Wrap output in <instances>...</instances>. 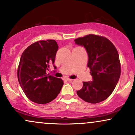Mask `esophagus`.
<instances>
[{
    "label": "esophagus",
    "instance_id": "1",
    "mask_svg": "<svg viewBox=\"0 0 135 135\" xmlns=\"http://www.w3.org/2000/svg\"><path fill=\"white\" fill-rule=\"evenodd\" d=\"M66 80L68 81H73V80H71V79H69V78H66Z\"/></svg>",
    "mask_w": 135,
    "mask_h": 135
}]
</instances>
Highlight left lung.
<instances>
[{
	"mask_svg": "<svg viewBox=\"0 0 135 135\" xmlns=\"http://www.w3.org/2000/svg\"><path fill=\"white\" fill-rule=\"evenodd\" d=\"M74 42L86 49L87 66L93 78L91 81L83 82L78 95L91 104L102 102L111 95L119 80L121 65L118 50L108 39L95 35L78 38Z\"/></svg>",
	"mask_w": 135,
	"mask_h": 135,
	"instance_id": "obj_1",
	"label": "left lung"
}]
</instances>
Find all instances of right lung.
I'll return each mask as SVG.
<instances>
[{"label": "right lung", "mask_w": 135, "mask_h": 135, "mask_svg": "<svg viewBox=\"0 0 135 135\" xmlns=\"http://www.w3.org/2000/svg\"><path fill=\"white\" fill-rule=\"evenodd\" d=\"M58 45L54 40L36 42L30 45L22 54L17 78L22 90L30 100L44 104L55 99L61 91L63 81L46 73L53 65Z\"/></svg>", "instance_id": "obj_1"}]
</instances>
